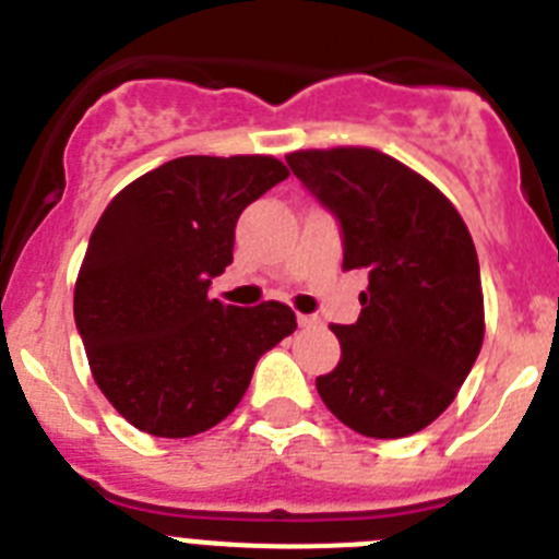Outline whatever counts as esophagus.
<instances>
[{
  "label": "esophagus",
  "mask_w": 559,
  "mask_h": 559,
  "mask_svg": "<svg viewBox=\"0 0 559 559\" xmlns=\"http://www.w3.org/2000/svg\"><path fill=\"white\" fill-rule=\"evenodd\" d=\"M296 319H299V328H313V324H319V319H316V316L299 313Z\"/></svg>",
  "instance_id": "1"
}]
</instances>
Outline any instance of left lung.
<instances>
[{"label": "left lung", "instance_id": "obj_1", "mask_svg": "<svg viewBox=\"0 0 559 559\" xmlns=\"http://www.w3.org/2000/svg\"><path fill=\"white\" fill-rule=\"evenodd\" d=\"M285 159L338 218L344 269L369 274L358 322L333 324L341 360L316 378L324 406L364 437L423 431L451 406L484 341L471 231L431 181L374 147Z\"/></svg>", "mask_w": 559, "mask_h": 559}]
</instances>
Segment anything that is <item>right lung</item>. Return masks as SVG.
Here are the masks:
<instances>
[{
	"label": "right lung",
	"mask_w": 559,
	"mask_h": 559,
	"mask_svg": "<svg viewBox=\"0 0 559 559\" xmlns=\"http://www.w3.org/2000/svg\"><path fill=\"white\" fill-rule=\"evenodd\" d=\"M288 179L274 156H181L120 190L97 221L75 283L92 378L140 431L185 439L243 400L260 355L296 330L283 302L210 299L240 212Z\"/></svg>",
	"instance_id": "obj_1"
}]
</instances>
